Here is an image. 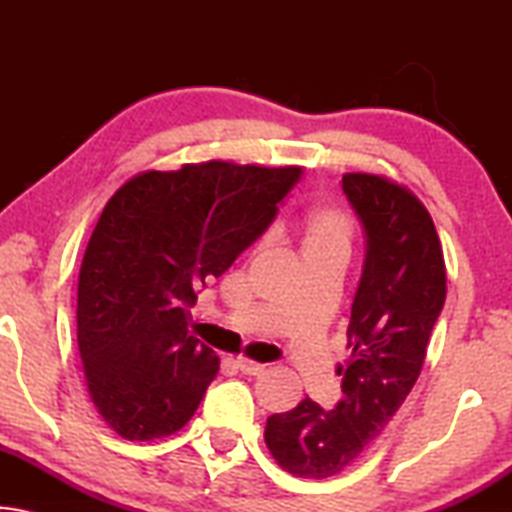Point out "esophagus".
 <instances>
[{
  "mask_svg": "<svg viewBox=\"0 0 512 512\" xmlns=\"http://www.w3.org/2000/svg\"><path fill=\"white\" fill-rule=\"evenodd\" d=\"M237 368H239L241 375H250V377L262 375V372H264L262 363H255V361H248V359H239L237 361Z\"/></svg>",
  "mask_w": 512,
  "mask_h": 512,
  "instance_id": "obj_1",
  "label": "esophagus"
}]
</instances>
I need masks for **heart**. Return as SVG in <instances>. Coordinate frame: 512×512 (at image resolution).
<instances>
[{
    "mask_svg": "<svg viewBox=\"0 0 512 512\" xmlns=\"http://www.w3.org/2000/svg\"><path fill=\"white\" fill-rule=\"evenodd\" d=\"M302 235H305V250H343V253H350L352 221L341 207L320 205L305 216Z\"/></svg>",
    "mask_w": 512,
    "mask_h": 512,
    "instance_id": "1",
    "label": "heart"
}]
</instances>
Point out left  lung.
I'll list each match as a JSON object with an SVG mask.
<instances>
[{
  "mask_svg": "<svg viewBox=\"0 0 512 512\" xmlns=\"http://www.w3.org/2000/svg\"><path fill=\"white\" fill-rule=\"evenodd\" d=\"M343 192L366 230V262L352 302L341 402L305 397L266 420L264 440L284 472L327 479L368 452L420 377L443 311L447 271L427 207L377 173H343Z\"/></svg>",
  "mask_w": 512,
  "mask_h": 512,
  "instance_id": "1",
  "label": "left lung"
}]
</instances>
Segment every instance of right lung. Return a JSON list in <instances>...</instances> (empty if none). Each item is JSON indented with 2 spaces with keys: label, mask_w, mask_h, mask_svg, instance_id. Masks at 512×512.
Instances as JSON below:
<instances>
[{
  "label": "right lung",
  "mask_w": 512,
  "mask_h": 512,
  "mask_svg": "<svg viewBox=\"0 0 512 512\" xmlns=\"http://www.w3.org/2000/svg\"><path fill=\"white\" fill-rule=\"evenodd\" d=\"M300 176L207 160L137 173L103 207L76 325L88 393L121 438H167L192 420L219 357L189 334V307L271 225Z\"/></svg>",
  "instance_id": "1"
}]
</instances>
